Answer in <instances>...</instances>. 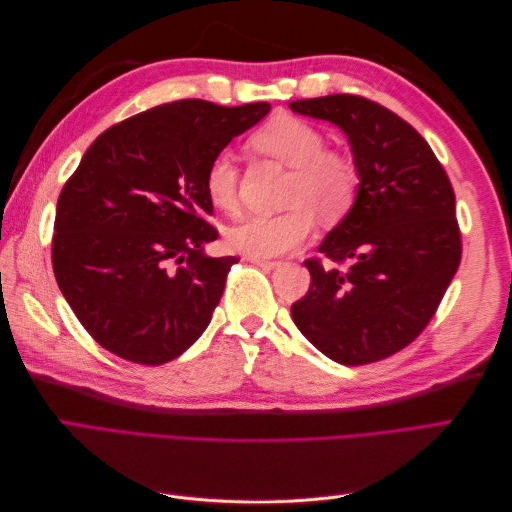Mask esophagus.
Instances as JSON below:
<instances>
[{
  "mask_svg": "<svg viewBox=\"0 0 512 512\" xmlns=\"http://www.w3.org/2000/svg\"><path fill=\"white\" fill-rule=\"evenodd\" d=\"M247 260L254 262V265H258L260 269H267V271H271V269H277V267L282 265L280 260H265V258H254V256H247Z\"/></svg>",
  "mask_w": 512,
  "mask_h": 512,
  "instance_id": "34e87169",
  "label": "esophagus"
}]
</instances>
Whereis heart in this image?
<instances>
[{"label": "heart", "instance_id": "heart-1", "mask_svg": "<svg viewBox=\"0 0 512 512\" xmlns=\"http://www.w3.org/2000/svg\"><path fill=\"white\" fill-rule=\"evenodd\" d=\"M252 145L267 156L292 168L286 183L284 213L247 215L226 230L232 252L254 258H275L301 245L314 232L318 213L335 222L350 211L359 194V164L346 151L324 149L327 138L307 121L280 115L265 123ZM239 168L228 151L215 156L205 170V192L211 203L232 211L237 207Z\"/></svg>", "mask_w": 512, "mask_h": 512}]
</instances>
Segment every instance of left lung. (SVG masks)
Wrapping results in <instances>:
<instances>
[{
	"mask_svg": "<svg viewBox=\"0 0 512 512\" xmlns=\"http://www.w3.org/2000/svg\"><path fill=\"white\" fill-rule=\"evenodd\" d=\"M348 136L361 185L354 205L305 260L312 286L292 320L342 365L382 361L421 335L457 273L455 192L425 138L376 102L335 94L290 102Z\"/></svg>",
	"mask_w": 512,
	"mask_h": 512,
	"instance_id": "8db88e82",
	"label": "left lung"
}]
</instances>
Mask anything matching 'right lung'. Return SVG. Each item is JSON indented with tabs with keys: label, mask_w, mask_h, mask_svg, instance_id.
I'll list each match as a JSON object with an SVG mask.
<instances>
[{
	"label": "right lung",
	"mask_w": 512,
	"mask_h": 512,
	"mask_svg": "<svg viewBox=\"0 0 512 512\" xmlns=\"http://www.w3.org/2000/svg\"><path fill=\"white\" fill-rule=\"evenodd\" d=\"M269 102L177 100L102 132L57 200L53 271L76 318L121 359L162 365L209 327L235 256L218 230L205 170Z\"/></svg>",
	"instance_id": "right-lung-1"
}]
</instances>
